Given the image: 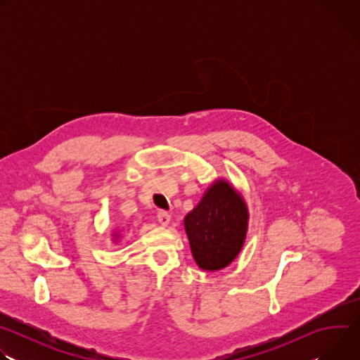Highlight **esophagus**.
Listing matches in <instances>:
<instances>
[{
	"label": "esophagus",
	"mask_w": 360,
	"mask_h": 360,
	"mask_svg": "<svg viewBox=\"0 0 360 360\" xmlns=\"http://www.w3.org/2000/svg\"><path fill=\"white\" fill-rule=\"evenodd\" d=\"M158 222H160L162 226H168L169 222H171V215H169L167 211H160V212H158Z\"/></svg>",
	"instance_id": "obj_1"
}]
</instances>
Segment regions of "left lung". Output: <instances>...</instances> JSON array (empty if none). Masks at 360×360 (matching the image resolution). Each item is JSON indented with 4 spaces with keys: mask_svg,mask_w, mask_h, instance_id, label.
<instances>
[{
    "mask_svg": "<svg viewBox=\"0 0 360 360\" xmlns=\"http://www.w3.org/2000/svg\"><path fill=\"white\" fill-rule=\"evenodd\" d=\"M248 219L242 195L228 181H215L184 219L196 265L211 272L226 268L243 246Z\"/></svg>",
    "mask_w": 360,
    "mask_h": 360,
    "instance_id": "8db88e82",
    "label": "left lung"
}]
</instances>
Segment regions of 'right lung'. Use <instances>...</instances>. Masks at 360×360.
Listing matches in <instances>:
<instances>
[{"mask_svg":"<svg viewBox=\"0 0 360 360\" xmlns=\"http://www.w3.org/2000/svg\"><path fill=\"white\" fill-rule=\"evenodd\" d=\"M114 236H115V239H118V236H120V233H118V232H117V233H115V235H114Z\"/></svg>","mask_w":360,"mask_h":360,"instance_id":"obj_1","label":"right lung"}]
</instances>
